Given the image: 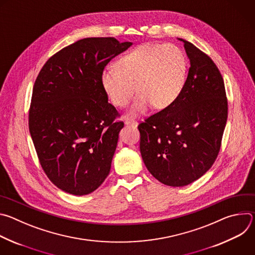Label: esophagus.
Returning a JSON list of instances; mask_svg holds the SVG:
<instances>
[{
  "label": "esophagus",
  "instance_id": "obj_1",
  "mask_svg": "<svg viewBox=\"0 0 255 255\" xmlns=\"http://www.w3.org/2000/svg\"><path fill=\"white\" fill-rule=\"evenodd\" d=\"M125 125H126V126H130V127H133V128H137L138 123L135 122V121H132V120H127V121L125 122Z\"/></svg>",
  "mask_w": 255,
  "mask_h": 255
}]
</instances>
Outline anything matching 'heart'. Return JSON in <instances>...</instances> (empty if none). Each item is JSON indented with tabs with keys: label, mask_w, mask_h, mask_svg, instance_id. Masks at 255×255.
Returning a JSON list of instances; mask_svg holds the SVG:
<instances>
[{
	"label": "heart",
	"mask_w": 255,
	"mask_h": 255,
	"mask_svg": "<svg viewBox=\"0 0 255 255\" xmlns=\"http://www.w3.org/2000/svg\"><path fill=\"white\" fill-rule=\"evenodd\" d=\"M116 69L103 71L101 85L117 107H125L139 94L128 112L135 117L153 105L157 110L171 106L183 92L188 62L185 53L174 44H143L119 58Z\"/></svg>",
	"instance_id": "1"
}]
</instances>
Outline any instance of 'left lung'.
I'll use <instances>...</instances> for the list:
<instances>
[{"mask_svg": "<svg viewBox=\"0 0 255 255\" xmlns=\"http://www.w3.org/2000/svg\"><path fill=\"white\" fill-rule=\"evenodd\" d=\"M177 39L184 42L191 64L185 88L171 106L138 126L145 166L169 187L190 185L211 168L228 116L219 69L193 43Z\"/></svg>", "mask_w": 255, "mask_h": 255, "instance_id": "1", "label": "left lung"}]
</instances>
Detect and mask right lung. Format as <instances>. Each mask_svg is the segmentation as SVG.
<instances>
[{
  "mask_svg": "<svg viewBox=\"0 0 255 255\" xmlns=\"http://www.w3.org/2000/svg\"><path fill=\"white\" fill-rule=\"evenodd\" d=\"M132 42L81 39L51 56L35 81L29 131L40 164L65 193L84 196L110 173L123 122L101 85L105 66Z\"/></svg>",
  "mask_w": 255,
  "mask_h": 255,
  "instance_id": "add662e5",
  "label": "right lung"
}]
</instances>
